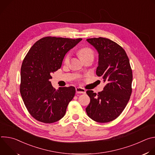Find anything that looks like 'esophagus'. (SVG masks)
<instances>
[{"label": "esophagus", "instance_id": "esophagus-1", "mask_svg": "<svg viewBox=\"0 0 155 155\" xmlns=\"http://www.w3.org/2000/svg\"><path fill=\"white\" fill-rule=\"evenodd\" d=\"M76 93H82V94H84L86 93V90L83 87H76Z\"/></svg>", "mask_w": 155, "mask_h": 155}]
</instances>
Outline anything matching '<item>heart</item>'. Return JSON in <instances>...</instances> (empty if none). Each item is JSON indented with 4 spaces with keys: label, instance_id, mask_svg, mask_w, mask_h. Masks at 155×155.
Wrapping results in <instances>:
<instances>
[{
    "label": "heart",
    "instance_id": "b5f03b06",
    "mask_svg": "<svg viewBox=\"0 0 155 155\" xmlns=\"http://www.w3.org/2000/svg\"><path fill=\"white\" fill-rule=\"evenodd\" d=\"M79 54L81 59H84L85 58L89 57V56L93 57V51L90 48L84 47V48H81L79 50ZM71 58V53L69 52L65 55V56L64 58V63L68 64L70 61Z\"/></svg>",
    "mask_w": 155,
    "mask_h": 155
}]
</instances>
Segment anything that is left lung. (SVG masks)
Masks as SVG:
<instances>
[{
  "instance_id": "8db88e82",
  "label": "left lung",
  "mask_w": 155,
  "mask_h": 155,
  "mask_svg": "<svg viewBox=\"0 0 155 155\" xmlns=\"http://www.w3.org/2000/svg\"><path fill=\"white\" fill-rule=\"evenodd\" d=\"M86 41L99 54L96 74L106 84L98 94L86 91L90 102L86 112L96 122L112 121L122 113L131 95L132 72L129 60L124 49L111 40L99 37Z\"/></svg>"
}]
</instances>
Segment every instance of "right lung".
<instances>
[{
    "instance_id": "add662e5",
    "label": "right lung",
    "mask_w": 155,
    "mask_h": 155,
    "mask_svg": "<svg viewBox=\"0 0 155 155\" xmlns=\"http://www.w3.org/2000/svg\"><path fill=\"white\" fill-rule=\"evenodd\" d=\"M82 40L47 37L31 48L22 63L20 93L28 112L37 121L53 123L64 115L75 94L74 86L56 90L51 74L61 67L64 58Z\"/></svg>"
}]
</instances>
